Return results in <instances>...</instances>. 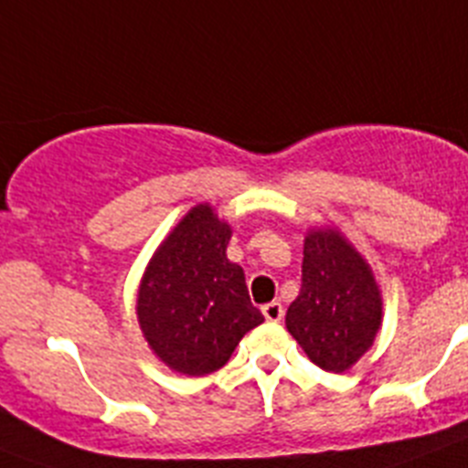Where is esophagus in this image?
Segmentation results:
<instances>
[{
	"label": "esophagus",
	"mask_w": 468,
	"mask_h": 468,
	"mask_svg": "<svg viewBox=\"0 0 468 468\" xmlns=\"http://www.w3.org/2000/svg\"><path fill=\"white\" fill-rule=\"evenodd\" d=\"M262 314L270 324H279L281 318H283V307H281V302H270V304L262 307Z\"/></svg>",
	"instance_id": "1"
}]
</instances>
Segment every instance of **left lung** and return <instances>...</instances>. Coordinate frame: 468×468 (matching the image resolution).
Instances as JSON below:
<instances>
[{"label":"left lung","instance_id":"left-lung-1","mask_svg":"<svg viewBox=\"0 0 468 468\" xmlns=\"http://www.w3.org/2000/svg\"><path fill=\"white\" fill-rule=\"evenodd\" d=\"M382 324V300L370 267L333 229L304 241L302 288L288 314V333L312 363L345 373L373 345Z\"/></svg>","mask_w":468,"mask_h":468}]
</instances>
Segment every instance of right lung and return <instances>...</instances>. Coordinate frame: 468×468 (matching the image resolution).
Instances as JSON below:
<instances>
[{"label":"right lung","instance_id":"add662e5","mask_svg":"<svg viewBox=\"0 0 468 468\" xmlns=\"http://www.w3.org/2000/svg\"><path fill=\"white\" fill-rule=\"evenodd\" d=\"M229 237L210 206H197L161 243L140 283L144 337L161 361L189 378L225 366L243 335L264 321L243 270L227 260Z\"/></svg>","mask_w":468,"mask_h":468}]
</instances>
